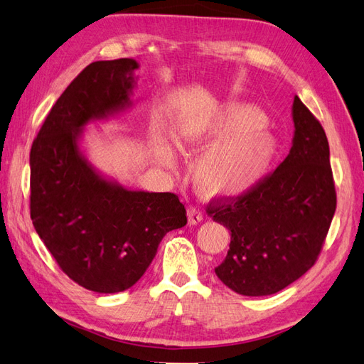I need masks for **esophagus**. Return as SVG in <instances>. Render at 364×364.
Returning a JSON list of instances; mask_svg holds the SVG:
<instances>
[{
  "instance_id": "obj_1",
  "label": "esophagus",
  "mask_w": 364,
  "mask_h": 364,
  "mask_svg": "<svg viewBox=\"0 0 364 364\" xmlns=\"http://www.w3.org/2000/svg\"><path fill=\"white\" fill-rule=\"evenodd\" d=\"M188 217H189V223L191 225H197V223H200L203 220V213H201L198 208L191 206L188 209Z\"/></svg>"
}]
</instances>
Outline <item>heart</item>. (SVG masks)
<instances>
[{
  "label": "heart",
  "instance_id": "1",
  "mask_svg": "<svg viewBox=\"0 0 364 364\" xmlns=\"http://www.w3.org/2000/svg\"><path fill=\"white\" fill-rule=\"evenodd\" d=\"M265 124V116L257 108L239 104L210 119L181 127V149L215 146L197 166V181L203 191L235 196L252 188L267 173L276 155L277 141ZM155 155L163 164H172V151L161 141L156 142Z\"/></svg>",
  "mask_w": 364,
  "mask_h": 364
}]
</instances>
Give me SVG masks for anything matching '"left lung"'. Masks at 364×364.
<instances>
[{
  "mask_svg": "<svg viewBox=\"0 0 364 364\" xmlns=\"http://www.w3.org/2000/svg\"><path fill=\"white\" fill-rule=\"evenodd\" d=\"M293 122L290 154L273 172L239 196L214 197L206 205L213 220L231 231L230 251L215 274L243 296L277 293L306 274L316 264L335 214L326 132L298 96Z\"/></svg>",
  "mask_w": 364,
  "mask_h": 364,
  "instance_id": "obj_1",
  "label": "left lung"
}]
</instances>
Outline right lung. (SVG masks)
Here are the masks:
<instances>
[{
    "instance_id": "add662e5",
    "label": "right lung",
    "mask_w": 364,
    "mask_h": 364,
    "mask_svg": "<svg viewBox=\"0 0 364 364\" xmlns=\"http://www.w3.org/2000/svg\"><path fill=\"white\" fill-rule=\"evenodd\" d=\"M136 68L132 58L88 65L57 99L31 147L33 228L62 272L96 293L130 289L164 235L188 223L178 196L108 183L77 149L83 125L129 104Z\"/></svg>"
}]
</instances>
